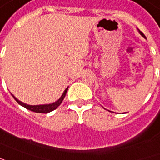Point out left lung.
<instances>
[{"label":"left lung","mask_w":160,"mask_h":160,"mask_svg":"<svg viewBox=\"0 0 160 160\" xmlns=\"http://www.w3.org/2000/svg\"><path fill=\"white\" fill-rule=\"evenodd\" d=\"M139 32H140V34L142 35V36H143V37H144V34H143V33H142V32H141V31H140V30H139Z\"/></svg>","instance_id":"8db88e82"}]
</instances>
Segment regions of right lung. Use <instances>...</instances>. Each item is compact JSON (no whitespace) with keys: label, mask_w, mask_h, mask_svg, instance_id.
<instances>
[{"label":"right lung","mask_w":160,"mask_h":160,"mask_svg":"<svg viewBox=\"0 0 160 160\" xmlns=\"http://www.w3.org/2000/svg\"><path fill=\"white\" fill-rule=\"evenodd\" d=\"M67 89H68V88L65 90V92L63 93L61 97L58 99L56 102H53L52 103V104H45V105H34V106H32V105H28V104H25V103L20 102L19 100H17L13 94H12V96L15 98V100H16V102L19 103L20 105H22V107H24L25 108H27V109L31 110V111L33 112H36V113H43V114H46V113H49V112L52 111L54 109H56V108L61 104V102H63V100L65 98V96H66Z\"/></svg>","instance_id":"obj_1"}]
</instances>
